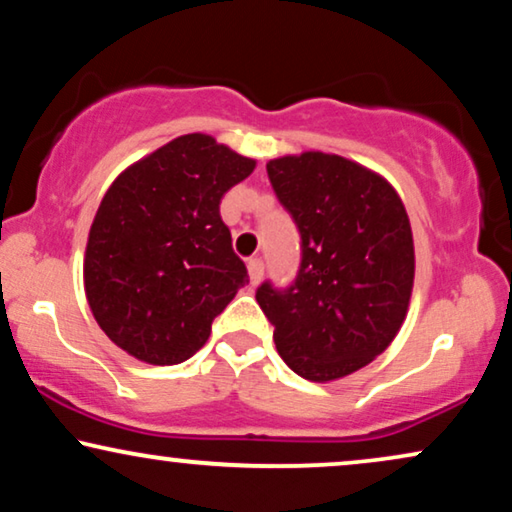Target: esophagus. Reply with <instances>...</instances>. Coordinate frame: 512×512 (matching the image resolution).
<instances>
[{
	"label": "esophagus",
	"mask_w": 512,
	"mask_h": 512,
	"mask_svg": "<svg viewBox=\"0 0 512 512\" xmlns=\"http://www.w3.org/2000/svg\"><path fill=\"white\" fill-rule=\"evenodd\" d=\"M248 271H250V283L252 286H257L264 274V262L260 257H252V260H248Z\"/></svg>",
	"instance_id": "obj_1"
}]
</instances>
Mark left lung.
Instances as JSON below:
<instances>
[{"mask_svg": "<svg viewBox=\"0 0 512 512\" xmlns=\"http://www.w3.org/2000/svg\"><path fill=\"white\" fill-rule=\"evenodd\" d=\"M267 174L300 231L295 281H264L255 293L278 354L314 383L359 371L385 352L409 309L404 203L383 177L340 155H286L269 160Z\"/></svg>", "mask_w": 512, "mask_h": 512, "instance_id": "1", "label": "left lung"}]
</instances>
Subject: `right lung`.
Masks as SVG:
<instances>
[{
    "mask_svg": "<svg viewBox=\"0 0 512 512\" xmlns=\"http://www.w3.org/2000/svg\"><path fill=\"white\" fill-rule=\"evenodd\" d=\"M255 160L208 134H184L113 181L84 255V290L101 331L146 364L191 359L248 283L219 215Z\"/></svg>",
    "mask_w": 512,
    "mask_h": 512,
    "instance_id": "1",
    "label": "right lung"
}]
</instances>
